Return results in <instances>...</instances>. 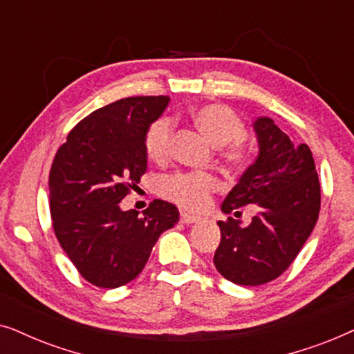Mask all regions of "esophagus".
<instances>
[{
	"label": "esophagus",
	"mask_w": 354,
	"mask_h": 354,
	"mask_svg": "<svg viewBox=\"0 0 354 354\" xmlns=\"http://www.w3.org/2000/svg\"><path fill=\"white\" fill-rule=\"evenodd\" d=\"M180 220H181V223L191 225V223H197V221L201 220V216L191 215V214H187V212H181V215H180Z\"/></svg>",
	"instance_id": "34e87169"
}]
</instances>
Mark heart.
<instances>
[{
	"label": "heart",
	"instance_id": "b5f03b06",
	"mask_svg": "<svg viewBox=\"0 0 354 354\" xmlns=\"http://www.w3.org/2000/svg\"><path fill=\"white\" fill-rule=\"evenodd\" d=\"M191 120L215 147H220L218 157L232 168H241L248 162L249 150L243 142L244 121L226 103L210 102L192 108ZM173 124L168 118L153 121L145 134L144 147L147 157L155 163H165L171 155ZM218 189V180L207 173H176L163 178L160 191L167 199L189 210H204L214 192Z\"/></svg>",
	"mask_w": 354,
	"mask_h": 354
}]
</instances>
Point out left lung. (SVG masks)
<instances>
[{
	"label": "left lung",
	"instance_id": "obj_1",
	"mask_svg": "<svg viewBox=\"0 0 354 354\" xmlns=\"http://www.w3.org/2000/svg\"><path fill=\"white\" fill-rule=\"evenodd\" d=\"M254 131L259 157L226 196L221 210L232 214L256 204L259 214L246 228L232 216L218 221L221 241L214 256L216 270L244 286L280 277L308 241L320 210V183L308 145H295L267 116L257 118Z\"/></svg>",
	"mask_w": 354,
	"mask_h": 354
}]
</instances>
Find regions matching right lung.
<instances>
[{"mask_svg":"<svg viewBox=\"0 0 354 354\" xmlns=\"http://www.w3.org/2000/svg\"><path fill=\"white\" fill-rule=\"evenodd\" d=\"M168 97H129L98 108L71 129L50 169L56 238L88 283L118 288L142 272L160 234L180 212L155 199L139 212L120 202L147 169L144 140Z\"/></svg>","mask_w":354,"mask_h":354,"instance_id":"add662e5","label":"right lung"}]
</instances>
